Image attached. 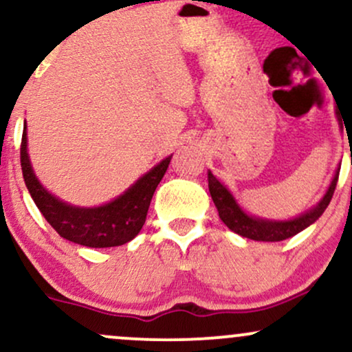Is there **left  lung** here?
<instances>
[{
	"instance_id": "left-lung-1",
	"label": "left lung",
	"mask_w": 352,
	"mask_h": 352,
	"mask_svg": "<svg viewBox=\"0 0 352 352\" xmlns=\"http://www.w3.org/2000/svg\"><path fill=\"white\" fill-rule=\"evenodd\" d=\"M341 120V117H339ZM339 170V168H338ZM339 172H336L333 182H331L328 192L322 197V200L309 210L308 213L301 215L300 218H294L289 221H266L260 220V218L248 217L246 213L236 205V201L233 200L232 193L228 192L223 185L218 182L212 173L208 172V190L210 195H212L213 204L218 210V215H220L221 221H223L232 232L238 233V235L250 238L254 241H281L286 238H292L296 233L302 232L305 228H308L311 223L318 220L319 217L324 213V210L328 208L331 199L334 195V188H336Z\"/></svg>"
}]
</instances>
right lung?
<instances>
[{
	"mask_svg": "<svg viewBox=\"0 0 352 352\" xmlns=\"http://www.w3.org/2000/svg\"><path fill=\"white\" fill-rule=\"evenodd\" d=\"M170 157L137 180L124 195L98 208H78L52 197L41 187L26 152V127L21 139V168L24 184L36 207L60 236L89 248H109L127 243L144 227L148 205L157 185L167 172Z\"/></svg>",
	"mask_w": 352,
	"mask_h": 352,
	"instance_id": "obj_1",
	"label": "right lung"
}]
</instances>
